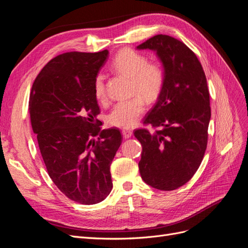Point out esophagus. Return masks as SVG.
Listing matches in <instances>:
<instances>
[{
  "label": "esophagus",
  "mask_w": 248,
  "mask_h": 248,
  "mask_svg": "<svg viewBox=\"0 0 248 248\" xmlns=\"http://www.w3.org/2000/svg\"><path fill=\"white\" fill-rule=\"evenodd\" d=\"M122 134L125 139H129L132 136V130L129 128H124L122 130Z\"/></svg>",
  "instance_id": "1"
}]
</instances>
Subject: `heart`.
<instances>
[{"label":"heart","instance_id":"obj_1","mask_svg":"<svg viewBox=\"0 0 248 248\" xmlns=\"http://www.w3.org/2000/svg\"><path fill=\"white\" fill-rule=\"evenodd\" d=\"M115 72L131 79V93L138 94L128 100L119 101L108 116V123L114 127L127 128L136 124L145 111V103L154 102L161 93L164 84V72L158 64L148 63L146 56L126 48L119 51L110 64ZM103 74H97L94 92L99 101L107 100Z\"/></svg>","mask_w":248,"mask_h":248}]
</instances>
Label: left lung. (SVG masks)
<instances>
[{"instance_id":"obj_1","label":"left lung","mask_w":248,"mask_h":248,"mask_svg":"<svg viewBox=\"0 0 248 248\" xmlns=\"http://www.w3.org/2000/svg\"><path fill=\"white\" fill-rule=\"evenodd\" d=\"M156 52L164 84L144 124L158 128L134 131L142 146L139 169L144 182L159 190H174L196 174L204 157L211 118L202 67L194 52L178 39L156 35L137 46Z\"/></svg>"}]
</instances>
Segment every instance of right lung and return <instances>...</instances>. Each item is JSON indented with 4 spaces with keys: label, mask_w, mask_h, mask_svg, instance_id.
<instances>
[{
    "label": "right lung",
    "mask_w": 248,
    "mask_h": 248,
    "mask_svg": "<svg viewBox=\"0 0 248 248\" xmlns=\"http://www.w3.org/2000/svg\"><path fill=\"white\" fill-rule=\"evenodd\" d=\"M108 50L70 51L43 67L30 95L29 110L52 182L79 204L93 205L112 188L110 164L122 142L118 128L100 130L94 82Z\"/></svg>",
    "instance_id": "add662e5"
}]
</instances>
